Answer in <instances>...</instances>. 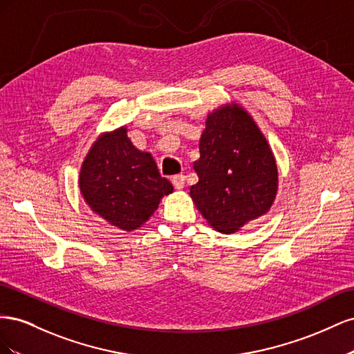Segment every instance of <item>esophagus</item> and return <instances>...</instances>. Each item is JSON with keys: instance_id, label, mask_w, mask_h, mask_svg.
Returning <instances> with one entry per match:
<instances>
[{"instance_id": "34e87169", "label": "esophagus", "mask_w": 354, "mask_h": 354, "mask_svg": "<svg viewBox=\"0 0 354 354\" xmlns=\"http://www.w3.org/2000/svg\"><path fill=\"white\" fill-rule=\"evenodd\" d=\"M173 186L177 189V190H181L185 187V181H186V177L183 174H178V176H174L173 177Z\"/></svg>"}]
</instances>
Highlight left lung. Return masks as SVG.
<instances>
[{"mask_svg": "<svg viewBox=\"0 0 354 354\" xmlns=\"http://www.w3.org/2000/svg\"><path fill=\"white\" fill-rule=\"evenodd\" d=\"M199 177L190 196L208 224L230 234L270 209L277 194L272 149L252 116L236 103L208 113L199 140Z\"/></svg>", "mask_w": 354, "mask_h": 354, "instance_id": "obj_1", "label": "left lung"}]
</instances>
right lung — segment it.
Returning a JSON list of instances; mask_svg holds the SVG:
<instances>
[{"mask_svg": "<svg viewBox=\"0 0 354 354\" xmlns=\"http://www.w3.org/2000/svg\"><path fill=\"white\" fill-rule=\"evenodd\" d=\"M80 190L87 205L112 226L131 232L145 224L173 185L160 177L151 153L127 136V127L102 134L85 156Z\"/></svg>", "mask_w": 354, "mask_h": 354, "instance_id": "right-lung-1", "label": "right lung"}]
</instances>
